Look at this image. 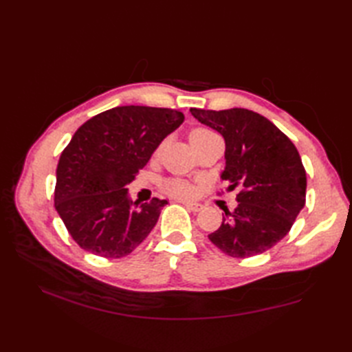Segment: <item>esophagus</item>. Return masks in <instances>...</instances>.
Masks as SVG:
<instances>
[{"label": "esophagus", "instance_id": "esophagus-1", "mask_svg": "<svg viewBox=\"0 0 352 352\" xmlns=\"http://www.w3.org/2000/svg\"><path fill=\"white\" fill-rule=\"evenodd\" d=\"M182 203L192 212H199V210H203V207H204L201 203H195V201H182Z\"/></svg>", "mask_w": 352, "mask_h": 352}]
</instances>
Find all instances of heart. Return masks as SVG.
Segmentation results:
<instances>
[{"instance_id":"obj_1","label":"heart","mask_w":352,"mask_h":352,"mask_svg":"<svg viewBox=\"0 0 352 352\" xmlns=\"http://www.w3.org/2000/svg\"><path fill=\"white\" fill-rule=\"evenodd\" d=\"M208 134H213V131L207 130V129H193L189 134V139H195V138H203V136H208ZM163 189L166 190L168 193L178 198H184L189 197L190 193L193 192L192 186L186 182L182 180H168L166 183L163 184Z\"/></svg>"}]
</instances>
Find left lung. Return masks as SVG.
Returning a JSON list of instances; mask_svg holds the SVG:
<instances>
[{
	"mask_svg": "<svg viewBox=\"0 0 352 352\" xmlns=\"http://www.w3.org/2000/svg\"><path fill=\"white\" fill-rule=\"evenodd\" d=\"M201 124L226 140L221 178L236 186L237 207L226 210L210 242L231 257H252L272 248L289 233L305 204L307 177L301 157L281 130L246 109H190Z\"/></svg>",
	"mask_w": 352,
	"mask_h": 352,
	"instance_id": "left-lung-1",
	"label": "left lung"
}]
</instances>
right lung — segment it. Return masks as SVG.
<instances>
[{
    "mask_svg": "<svg viewBox=\"0 0 352 352\" xmlns=\"http://www.w3.org/2000/svg\"><path fill=\"white\" fill-rule=\"evenodd\" d=\"M183 121L178 110L122 106L91 118L76 131L57 164L54 206L81 248L119 258L151 233L168 201L138 204L125 186Z\"/></svg>",
    "mask_w": 352,
    "mask_h": 352,
    "instance_id": "add662e5",
    "label": "right lung"
}]
</instances>
